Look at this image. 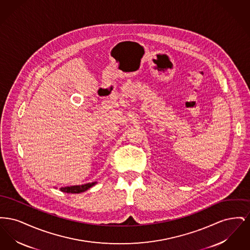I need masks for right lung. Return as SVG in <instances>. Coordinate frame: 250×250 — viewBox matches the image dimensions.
Here are the masks:
<instances>
[{
    "instance_id": "add662e5",
    "label": "right lung",
    "mask_w": 250,
    "mask_h": 250,
    "mask_svg": "<svg viewBox=\"0 0 250 250\" xmlns=\"http://www.w3.org/2000/svg\"><path fill=\"white\" fill-rule=\"evenodd\" d=\"M97 184V182H93V183H87L84 185H80V186H70V187H64L61 188V191L65 192V193H83L84 191L88 190L92 187H94Z\"/></svg>"
}]
</instances>
